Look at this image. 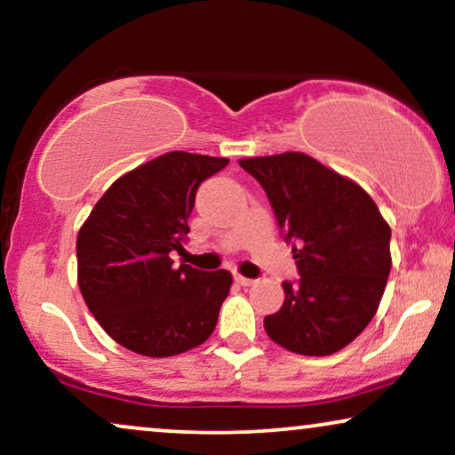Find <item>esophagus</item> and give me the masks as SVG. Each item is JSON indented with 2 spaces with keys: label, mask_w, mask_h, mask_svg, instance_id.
Instances as JSON below:
<instances>
[{
  "label": "esophagus",
  "mask_w": 455,
  "mask_h": 455,
  "mask_svg": "<svg viewBox=\"0 0 455 455\" xmlns=\"http://www.w3.org/2000/svg\"><path fill=\"white\" fill-rule=\"evenodd\" d=\"M235 282H237V284H242V286L254 284L252 278H245V275H242V274H235Z\"/></svg>",
  "instance_id": "1"
}]
</instances>
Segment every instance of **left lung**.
I'll return each instance as SVG.
<instances>
[{
  "instance_id": "1",
  "label": "left lung",
  "mask_w": 455,
  "mask_h": 455,
  "mask_svg": "<svg viewBox=\"0 0 455 455\" xmlns=\"http://www.w3.org/2000/svg\"><path fill=\"white\" fill-rule=\"evenodd\" d=\"M263 186L299 280L265 316L267 336L310 357L351 344L377 315L391 269V228L355 181L299 151L239 160Z\"/></svg>"
}]
</instances>
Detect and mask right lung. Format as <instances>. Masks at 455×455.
<instances>
[{
    "label": "right lung",
    "mask_w": 455,
    "mask_h": 455,
    "mask_svg": "<svg viewBox=\"0 0 455 455\" xmlns=\"http://www.w3.org/2000/svg\"><path fill=\"white\" fill-rule=\"evenodd\" d=\"M227 158L169 151L119 177L76 237L78 289L115 342L145 357L198 347L216 329L233 275L201 271L171 252L184 250L196 190Z\"/></svg>",
    "instance_id": "add662e5"
}]
</instances>
